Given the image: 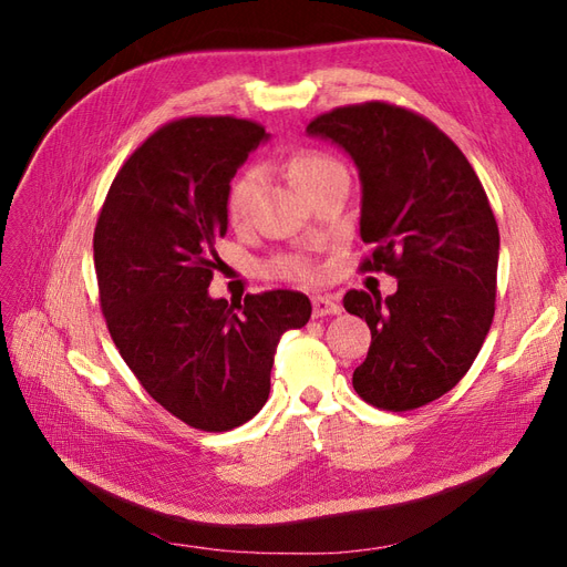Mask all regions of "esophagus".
I'll use <instances>...</instances> for the list:
<instances>
[{
	"label": "esophagus",
	"mask_w": 567,
	"mask_h": 567,
	"mask_svg": "<svg viewBox=\"0 0 567 567\" xmlns=\"http://www.w3.org/2000/svg\"><path fill=\"white\" fill-rule=\"evenodd\" d=\"M312 315L315 317H329L340 315V302L331 296H315L312 298Z\"/></svg>",
	"instance_id": "34e87169"
}]
</instances>
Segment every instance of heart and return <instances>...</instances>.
Returning <instances> with one entry per match:
<instances>
[{"instance_id":"b5f03b06","label":"heart","mask_w":567,"mask_h":567,"mask_svg":"<svg viewBox=\"0 0 567 567\" xmlns=\"http://www.w3.org/2000/svg\"><path fill=\"white\" fill-rule=\"evenodd\" d=\"M286 167H288L290 179H293V184L305 196L310 194L323 177H329L331 173H336V169H342V165L336 158H331L329 153H321L315 148L296 151L293 156L288 158ZM257 188H260V173H257L255 167L244 169V173L231 182L227 192V217L231 221V227L241 229L250 221ZM265 271L271 274V277H281L290 281H307L315 277L312 262L300 252H286V255L271 257L269 262H265Z\"/></svg>"}]
</instances>
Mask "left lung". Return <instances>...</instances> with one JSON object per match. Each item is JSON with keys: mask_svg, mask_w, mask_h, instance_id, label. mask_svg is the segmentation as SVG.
<instances>
[{"mask_svg": "<svg viewBox=\"0 0 567 567\" xmlns=\"http://www.w3.org/2000/svg\"><path fill=\"white\" fill-rule=\"evenodd\" d=\"M307 132L346 148L362 179V271L398 290H348L371 346L352 373L364 402L411 411L450 392L483 348L494 317L499 227L461 148L431 120L388 104L340 106Z\"/></svg>", "mask_w": 567, "mask_h": 567, "instance_id": "8db88e82", "label": "left lung"}]
</instances>
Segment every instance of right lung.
I'll list each match as a JSON object with an SVG mask.
<instances>
[{"mask_svg": "<svg viewBox=\"0 0 567 567\" xmlns=\"http://www.w3.org/2000/svg\"><path fill=\"white\" fill-rule=\"evenodd\" d=\"M262 140L244 117L173 120L117 169L94 229L99 302L120 357L153 400L205 433L265 406L281 336L312 315L298 290L238 305L208 296L229 182Z\"/></svg>", "mask_w": 567, "mask_h": 567, "instance_id": "1", "label": "right lung"}]
</instances>
